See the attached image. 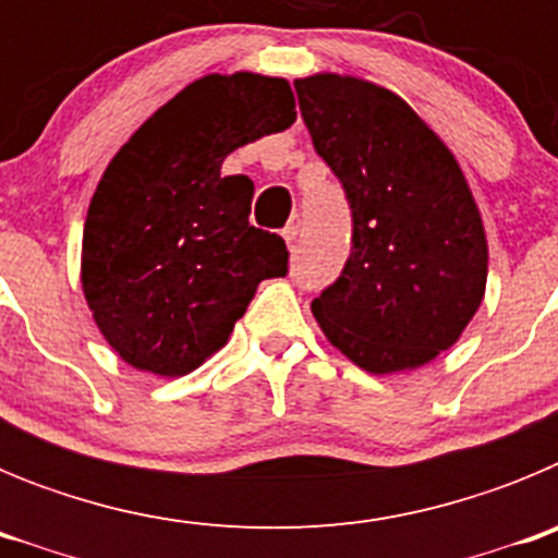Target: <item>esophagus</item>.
<instances>
[{
	"instance_id": "1",
	"label": "esophagus",
	"mask_w": 558,
	"mask_h": 558,
	"mask_svg": "<svg viewBox=\"0 0 558 558\" xmlns=\"http://www.w3.org/2000/svg\"><path fill=\"white\" fill-rule=\"evenodd\" d=\"M282 236H284V243H288V245L295 243V236H299V218H293L288 226H284Z\"/></svg>"
}]
</instances>
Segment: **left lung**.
I'll return each mask as SVG.
<instances>
[{"mask_svg":"<svg viewBox=\"0 0 558 558\" xmlns=\"http://www.w3.org/2000/svg\"><path fill=\"white\" fill-rule=\"evenodd\" d=\"M313 145L352 209V254L313 299L332 347L372 374L430 363L486 290V231L456 156L402 97L357 77L295 81Z\"/></svg>","mask_w":558,"mask_h":558,"instance_id":"obj_1","label":"left lung"}]
</instances>
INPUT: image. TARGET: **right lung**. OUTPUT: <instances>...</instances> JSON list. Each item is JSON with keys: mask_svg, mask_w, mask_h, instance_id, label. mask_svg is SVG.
<instances>
[{"mask_svg": "<svg viewBox=\"0 0 558 558\" xmlns=\"http://www.w3.org/2000/svg\"><path fill=\"white\" fill-rule=\"evenodd\" d=\"M288 81L206 75L153 113L102 172L83 226V293L111 349L181 377L218 352L288 245L248 223L254 184L220 175L236 147L295 122Z\"/></svg>", "mask_w": 558, "mask_h": 558, "instance_id": "add662e5", "label": "right lung"}]
</instances>
